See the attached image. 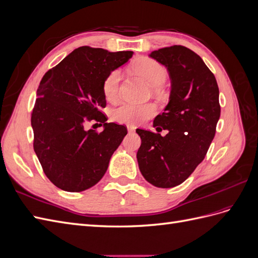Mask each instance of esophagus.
<instances>
[{
	"label": "esophagus",
	"instance_id": "esophagus-1",
	"mask_svg": "<svg viewBox=\"0 0 258 258\" xmlns=\"http://www.w3.org/2000/svg\"><path fill=\"white\" fill-rule=\"evenodd\" d=\"M127 128H128L129 132H135V130H136V128L134 126H128Z\"/></svg>",
	"mask_w": 258,
	"mask_h": 258
}]
</instances>
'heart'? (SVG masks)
Instances as JSON below:
<instances>
[{
    "mask_svg": "<svg viewBox=\"0 0 258 258\" xmlns=\"http://www.w3.org/2000/svg\"><path fill=\"white\" fill-rule=\"evenodd\" d=\"M134 70L142 75L144 79L155 87H159L167 80V70L162 64L151 58H143L134 66ZM121 80L120 70H114L108 73L103 81L102 90L107 100H114L118 93L119 83ZM156 113L154 104L121 103L112 112L113 119L123 123H139L150 118Z\"/></svg>",
    "mask_w": 258,
    "mask_h": 258,
    "instance_id": "heart-1",
    "label": "heart"
}]
</instances>
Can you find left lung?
<instances>
[{"mask_svg":"<svg viewBox=\"0 0 258 258\" xmlns=\"http://www.w3.org/2000/svg\"><path fill=\"white\" fill-rule=\"evenodd\" d=\"M150 57L167 68L171 80L169 103L154 119L156 130L168 134L137 129L142 141L137 159L148 183L170 188L182 184L205 159L220 119V91L214 74L189 48L174 45Z\"/></svg>","mask_w":258,"mask_h":258,"instance_id":"left-lung-1","label":"left lung"}]
</instances>
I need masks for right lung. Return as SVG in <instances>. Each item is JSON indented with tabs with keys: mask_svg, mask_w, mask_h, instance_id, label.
I'll use <instances>...</instances> for the list:
<instances>
[{
	"mask_svg": "<svg viewBox=\"0 0 258 258\" xmlns=\"http://www.w3.org/2000/svg\"><path fill=\"white\" fill-rule=\"evenodd\" d=\"M132 54L82 46L43 76L31 116L33 147L44 173L58 188L83 191L105 174L127 128L105 122L100 112L106 105L102 84ZM91 120L103 122L104 131L86 130Z\"/></svg>",
	"mask_w": 258,
	"mask_h": 258,
	"instance_id": "add662e5",
	"label": "right lung"
}]
</instances>
